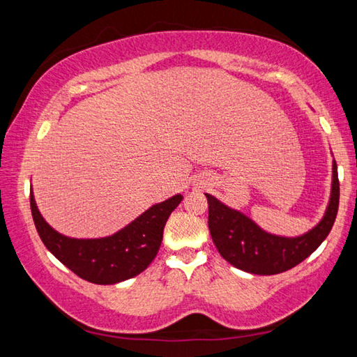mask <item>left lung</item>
Here are the masks:
<instances>
[{"label": "left lung", "instance_id": "left-lung-1", "mask_svg": "<svg viewBox=\"0 0 357 357\" xmlns=\"http://www.w3.org/2000/svg\"><path fill=\"white\" fill-rule=\"evenodd\" d=\"M204 195L209 204V233L220 255L245 273L273 275L285 273L304 261L328 238L337 217L340 187L337 164L332 160L331 197L323 219L307 233L294 238L264 231L241 211L227 206L209 193Z\"/></svg>", "mask_w": 357, "mask_h": 357}]
</instances>
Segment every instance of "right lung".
<instances>
[{"label":"right lung","instance_id":"add662e5","mask_svg":"<svg viewBox=\"0 0 357 357\" xmlns=\"http://www.w3.org/2000/svg\"><path fill=\"white\" fill-rule=\"evenodd\" d=\"M181 202L183 195L178 193L154 204L112 236L77 239L48 225L39 213L33 190L29 193L33 220L42 243L72 273L98 285L124 282L148 268L159 252L168 217Z\"/></svg>","mask_w":357,"mask_h":357}]
</instances>
